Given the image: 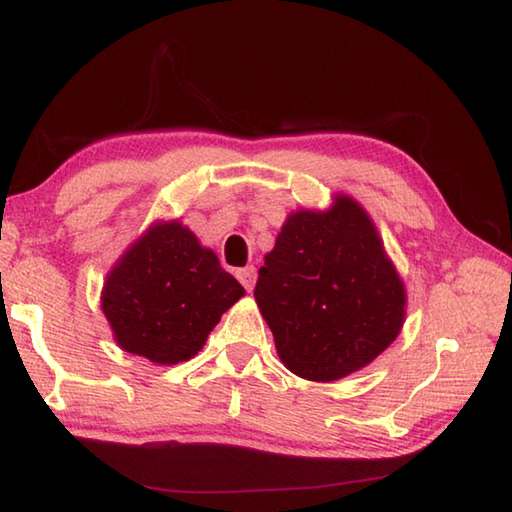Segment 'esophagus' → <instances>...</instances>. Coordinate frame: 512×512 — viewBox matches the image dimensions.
<instances>
[{
	"label": "esophagus",
	"instance_id": "34e87169",
	"mask_svg": "<svg viewBox=\"0 0 512 512\" xmlns=\"http://www.w3.org/2000/svg\"><path fill=\"white\" fill-rule=\"evenodd\" d=\"M237 279H239V284H242L248 292L253 290V286H255V279H257V270H255V266L239 268V270H237Z\"/></svg>",
	"mask_w": 512,
	"mask_h": 512
}]
</instances>
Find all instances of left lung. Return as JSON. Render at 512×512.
<instances>
[{
	"label": "left lung",
	"instance_id": "obj_1",
	"mask_svg": "<svg viewBox=\"0 0 512 512\" xmlns=\"http://www.w3.org/2000/svg\"><path fill=\"white\" fill-rule=\"evenodd\" d=\"M255 301L292 374L330 383L396 341L407 295L374 222L350 195L297 211L259 268Z\"/></svg>",
	"mask_w": 512,
	"mask_h": 512
}]
</instances>
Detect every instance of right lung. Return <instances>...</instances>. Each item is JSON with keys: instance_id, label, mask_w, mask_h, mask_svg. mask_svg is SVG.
Returning a JSON list of instances; mask_svg holds the SVG:
<instances>
[{"instance_id": "right-lung-1", "label": "right lung", "mask_w": 512, "mask_h": 512, "mask_svg": "<svg viewBox=\"0 0 512 512\" xmlns=\"http://www.w3.org/2000/svg\"><path fill=\"white\" fill-rule=\"evenodd\" d=\"M239 297V281L187 226L156 222L107 275L101 308L125 352L176 365L202 350Z\"/></svg>"}]
</instances>
